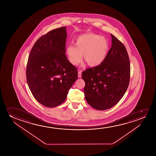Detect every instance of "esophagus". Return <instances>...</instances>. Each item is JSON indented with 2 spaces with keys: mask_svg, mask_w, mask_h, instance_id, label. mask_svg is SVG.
<instances>
[{
  "mask_svg": "<svg viewBox=\"0 0 156 156\" xmlns=\"http://www.w3.org/2000/svg\"><path fill=\"white\" fill-rule=\"evenodd\" d=\"M81 73H82V71H78V77H79V78H81Z\"/></svg>",
  "mask_w": 156,
  "mask_h": 156,
  "instance_id": "esophagus-1",
  "label": "esophagus"
}]
</instances>
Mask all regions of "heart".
<instances>
[{
  "label": "heart",
  "instance_id": "obj_1",
  "mask_svg": "<svg viewBox=\"0 0 156 156\" xmlns=\"http://www.w3.org/2000/svg\"><path fill=\"white\" fill-rule=\"evenodd\" d=\"M75 46L69 45L66 53L71 64L76 66L83 59L90 66L102 63L109 49L108 40L105 37L94 33L81 34L76 39Z\"/></svg>",
  "mask_w": 156,
  "mask_h": 156
}]
</instances>
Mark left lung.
I'll return each instance as SVG.
<instances>
[{
    "instance_id": "8db88e82",
    "label": "left lung",
    "mask_w": 156,
    "mask_h": 156,
    "mask_svg": "<svg viewBox=\"0 0 156 156\" xmlns=\"http://www.w3.org/2000/svg\"><path fill=\"white\" fill-rule=\"evenodd\" d=\"M112 45L105 61L82 73L84 94L92 108L105 110L115 106L124 96L130 79V63L123 44L111 34Z\"/></svg>"
}]
</instances>
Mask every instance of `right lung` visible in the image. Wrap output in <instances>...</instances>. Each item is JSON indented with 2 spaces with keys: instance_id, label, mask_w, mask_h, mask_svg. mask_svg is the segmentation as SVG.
<instances>
[{
  "instance_id": "obj_1",
  "label": "right lung",
  "mask_w": 156,
  "mask_h": 156,
  "mask_svg": "<svg viewBox=\"0 0 156 156\" xmlns=\"http://www.w3.org/2000/svg\"><path fill=\"white\" fill-rule=\"evenodd\" d=\"M66 28L54 29L40 37L28 58V86L35 99L48 108L62 104L78 79L77 69L65 54Z\"/></svg>"
}]
</instances>
